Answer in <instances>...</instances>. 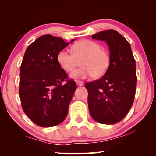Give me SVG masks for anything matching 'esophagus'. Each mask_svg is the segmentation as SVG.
<instances>
[{
  "label": "esophagus",
  "instance_id": "34e87169",
  "mask_svg": "<svg viewBox=\"0 0 156 156\" xmlns=\"http://www.w3.org/2000/svg\"><path fill=\"white\" fill-rule=\"evenodd\" d=\"M76 84H77L78 86H82V85L84 84V82H82V81H80V80H76Z\"/></svg>",
  "mask_w": 156,
  "mask_h": 156
}]
</instances>
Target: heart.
Wrapping results in <instances>:
<instances>
[{"mask_svg": "<svg viewBox=\"0 0 156 156\" xmlns=\"http://www.w3.org/2000/svg\"><path fill=\"white\" fill-rule=\"evenodd\" d=\"M72 50L73 54L66 50L59 51L57 60L65 71L70 72L76 66V59L83 57L80 61L82 67L74 70L70 74L72 79H86L93 76L100 77L109 67V54L102 50L97 42L90 40H82L73 44Z\"/></svg>", "mask_w": 156, "mask_h": 156, "instance_id": "heart-1", "label": "heart"}]
</instances>
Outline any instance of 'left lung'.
I'll return each mask as SVG.
<instances>
[{
    "mask_svg": "<svg viewBox=\"0 0 156 156\" xmlns=\"http://www.w3.org/2000/svg\"><path fill=\"white\" fill-rule=\"evenodd\" d=\"M91 37L107 44L110 65L101 79L85 84L89 113L97 122L114 124L133 105L137 83L136 61L129 42L114 30L99 32Z\"/></svg>",
    "mask_w": 156,
    "mask_h": 156,
    "instance_id": "obj_1",
    "label": "left lung"
}]
</instances>
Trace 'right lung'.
Here are the masks:
<instances>
[{
	"label": "right lung",
	"mask_w": 156,
	"mask_h": 156,
	"mask_svg": "<svg viewBox=\"0 0 156 156\" xmlns=\"http://www.w3.org/2000/svg\"><path fill=\"white\" fill-rule=\"evenodd\" d=\"M44 35L25 50L20 69V101L25 114L35 124L51 127L65 120L76 89L74 80L62 84L67 74L57 62L59 51L74 41Z\"/></svg>",
	"instance_id": "obj_1"
}]
</instances>
